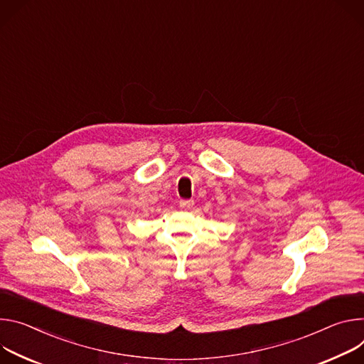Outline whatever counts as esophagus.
<instances>
[{"mask_svg":"<svg viewBox=\"0 0 364 364\" xmlns=\"http://www.w3.org/2000/svg\"><path fill=\"white\" fill-rule=\"evenodd\" d=\"M179 207H181L182 210H189V208L193 207V200H191V199H182V200H179Z\"/></svg>","mask_w":364,"mask_h":364,"instance_id":"1","label":"esophagus"}]
</instances>
